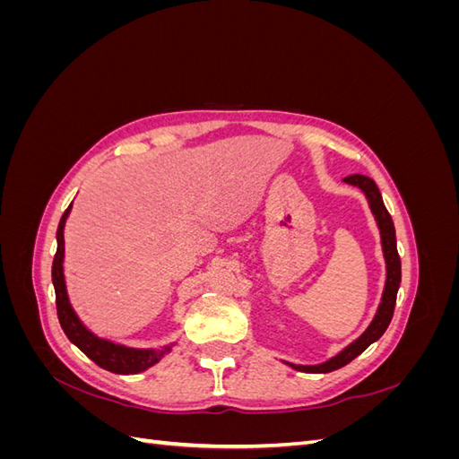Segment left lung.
<instances>
[{
    "instance_id": "1",
    "label": "left lung",
    "mask_w": 459,
    "mask_h": 459,
    "mask_svg": "<svg viewBox=\"0 0 459 459\" xmlns=\"http://www.w3.org/2000/svg\"><path fill=\"white\" fill-rule=\"evenodd\" d=\"M342 182L349 184V186H354L364 193L366 199H368V204H369V211L375 218V224H377V228H379L381 248H383V258H385V270H386L385 287H383V295H381V302L377 307V312H375L368 329L356 341H352L349 346H344V349L339 354H335L333 358L325 359V362L316 364V366H302V364L285 362L289 368H293L297 371H304V373L335 371V369H339L346 364H351L352 359L362 354L371 342L379 341L383 333L386 331L388 324H391V319H393L394 304H396V293H398V287H400L402 272H400V256H398V251H396V231H394L393 218L385 208V203H383V197H381L377 186H375L371 178L362 176V174H354V176L344 178Z\"/></svg>"
}]
</instances>
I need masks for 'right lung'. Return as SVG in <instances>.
<instances>
[{
    "label": "right lung",
    "instance_id": "add662e5",
    "mask_svg": "<svg viewBox=\"0 0 459 459\" xmlns=\"http://www.w3.org/2000/svg\"><path fill=\"white\" fill-rule=\"evenodd\" d=\"M71 208L73 204L66 208L59 221L57 255L53 258V268H51L55 302H57V316H59V324L65 331V335L73 344H76L78 349L91 359V362H95L97 366L110 373L135 375V373L147 371L149 368L159 364L166 354H170L172 346L176 342L160 346V349H134V346L118 344L108 339L97 337L93 331H90L84 324H82V319L74 312L71 300H68L63 262H65V224H66L68 214H71Z\"/></svg>",
    "mask_w": 459,
    "mask_h": 459
}]
</instances>
